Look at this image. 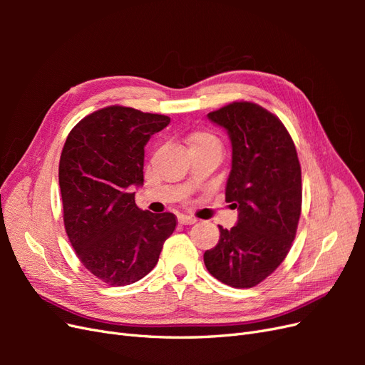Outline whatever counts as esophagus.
Segmentation results:
<instances>
[{"instance_id":"1","label":"esophagus","mask_w":365,"mask_h":365,"mask_svg":"<svg viewBox=\"0 0 365 365\" xmlns=\"http://www.w3.org/2000/svg\"><path fill=\"white\" fill-rule=\"evenodd\" d=\"M178 220H180V224H182V225H192V224H195L196 222V217L195 216H187V215H180L178 216Z\"/></svg>"}]
</instances>
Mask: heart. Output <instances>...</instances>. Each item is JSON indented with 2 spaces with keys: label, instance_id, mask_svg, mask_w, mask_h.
Masks as SVG:
<instances>
[{
  "label": "heart",
  "instance_id": "heart-1",
  "mask_svg": "<svg viewBox=\"0 0 365 365\" xmlns=\"http://www.w3.org/2000/svg\"><path fill=\"white\" fill-rule=\"evenodd\" d=\"M187 145H189L190 150L197 149H219L220 150V143L216 135L208 130H195L187 137Z\"/></svg>",
  "mask_w": 365,
  "mask_h": 365
}]
</instances>
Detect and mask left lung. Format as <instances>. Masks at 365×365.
<instances>
[{
    "mask_svg": "<svg viewBox=\"0 0 365 365\" xmlns=\"http://www.w3.org/2000/svg\"><path fill=\"white\" fill-rule=\"evenodd\" d=\"M231 141L225 201L237 208L236 225H219V242L204 252L208 272L233 288H252L289 252L302 213V169L282 121L251 102L210 113Z\"/></svg>",
    "mask_w": 365,
    "mask_h": 365,
    "instance_id": "8db88e82",
    "label": "left lung"
}]
</instances>
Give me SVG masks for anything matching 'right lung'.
<instances>
[{
	"mask_svg": "<svg viewBox=\"0 0 365 365\" xmlns=\"http://www.w3.org/2000/svg\"><path fill=\"white\" fill-rule=\"evenodd\" d=\"M168 115L108 106L86 115L65 141L59 161L63 224L83 267L111 284L135 283L155 267L176 227L172 213L143 212L145 146Z\"/></svg>",
	"mask_w": 365,
	"mask_h": 365,
	"instance_id": "1",
	"label": "right lung"
}]
</instances>
